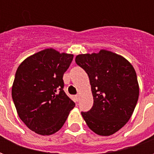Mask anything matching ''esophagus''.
Listing matches in <instances>:
<instances>
[{
  "label": "esophagus",
  "instance_id": "esophagus-1",
  "mask_svg": "<svg viewBox=\"0 0 154 154\" xmlns=\"http://www.w3.org/2000/svg\"><path fill=\"white\" fill-rule=\"evenodd\" d=\"M76 100H79V98H80V96H79V95H78V94H77V95H76Z\"/></svg>",
  "mask_w": 154,
  "mask_h": 154
}]
</instances>
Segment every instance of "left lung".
<instances>
[{"mask_svg": "<svg viewBox=\"0 0 154 154\" xmlns=\"http://www.w3.org/2000/svg\"><path fill=\"white\" fill-rule=\"evenodd\" d=\"M75 61L88 75L93 96L91 109L82 116L96 134H113L129 121L139 99L134 68L122 56L103 49L79 54Z\"/></svg>", "mask_w": 154, "mask_h": 154, "instance_id": "8db88e82", "label": "left lung"}]
</instances>
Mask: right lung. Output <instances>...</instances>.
<instances>
[{
	"label": "right lung",
	"mask_w": 154,
	"mask_h": 154,
	"mask_svg": "<svg viewBox=\"0 0 154 154\" xmlns=\"http://www.w3.org/2000/svg\"><path fill=\"white\" fill-rule=\"evenodd\" d=\"M72 54L48 48L27 57L15 72L12 99L19 117L32 131L50 135L63 127L75 103L63 80Z\"/></svg>",
	"instance_id": "add662e5"
}]
</instances>
